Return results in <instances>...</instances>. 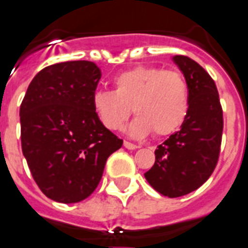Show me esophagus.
<instances>
[{
    "instance_id": "1",
    "label": "esophagus",
    "mask_w": 248,
    "mask_h": 248,
    "mask_svg": "<svg viewBox=\"0 0 248 248\" xmlns=\"http://www.w3.org/2000/svg\"><path fill=\"white\" fill-rule=\"evenodd\" d=\"M124 146H125L126 149H129V150H134V149H138L137 145H134L132 142L129 141H124Z\"/></svg>"
}]
</instances>
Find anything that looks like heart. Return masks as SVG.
<instances>
[{"label": "heart", "mask_w": 248, "mask_h": 248, "mask_svg": "<svg viewBox=\"0 0 248 248\" xmlns=\"http://www.w3.org/2000/svg\"><path fill=\"white\" fill-rule=\"evenodd\" d=\"M92 105L107 129H120L133 108L137 118L129 126L132 136L143 137L153 130L156 137H164L185 122L189 89L178 71L138 66L114 78V92H95Z\"/></svg>", "instance_id": "obj_1"}]
</instances>
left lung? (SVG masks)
I'll list each match as a JSON object with an SVG mask.
<instances>
[{"instance_id":"obj_1","label":"left lung","mask_w":248,"mask_h":248,"mask_svg":"<svg viewBox=\"0 0 248 248\" xmlns=\"http://www.w3.org/2000/svg\"><path fill=\"white\" fill-rule=\"evenodd\" d=\"M174 63L185 76L189 111L180 130L155 150V163L145 173L158 193L177 198L191 193L210 178L221 146L222 108L214 78L189 57L176 55Z\"/></svg>"}]
</instances>
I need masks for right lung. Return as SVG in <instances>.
Here are the masks:
<instances>
[{
	"instance_id": "right-lung-1",
	"label": "right lung",
	"mask_w": 248,
	"mask_h": 248,
	"mask_svg": "<svg viewBox=\"0 0 248 248\" xmlns=\"http://www.w3.org/2000/svg\"><path fill=\"white\" fill-rule=\"evenodd\" d=\"M99 78L89 61L55 63L34 76L20 105L23 155L40 190L55 202L89 197L107 158L123 146L93 110Z\"/></svg>"
}]
</instances>
